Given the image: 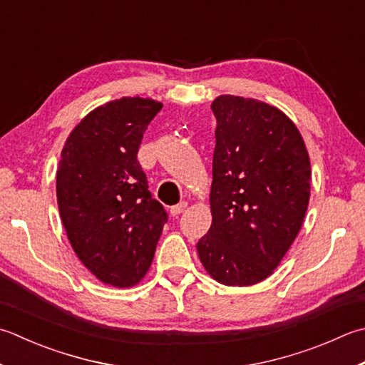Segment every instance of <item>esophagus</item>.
Wrapping results in <instances>:
<instances>
[{
	"mask_svg": "<svg viewBox=\"0 0 365 365\" xmlns=\"http://www.w3.org/2000/svg\"><path fill=\"white\" fill-rule=\"evenodd\" d=\"M187 205H188L187 202H178V204L173 205V207H170V215H173V217L180 215V213H183L185 209H187Z\"/></svg>",
	"mask_w": 365,
	"mask_h": 365,
	"instance_id": "obj_1",
	"label": "esophagus"
}]
</instances>
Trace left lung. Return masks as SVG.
<instances>
[{
    "label": "left lung",
    "mask_w": 365,
    "mask_h": 365,
    "mask_svg": "<svg viewBox=\"0 0 365 365\" xmlns=\"http://www.w3.org/2000/svg\"><path fill=\"white\" fill-rule=\"evenodd\" d=\"M212 110L213 220L196 248L217 282L250 287L274 272L301 230L310 160L301 133L277 107L225 95Z\"/></svg>",
    "instance_id": "left-lung-1"
}]
</instances>
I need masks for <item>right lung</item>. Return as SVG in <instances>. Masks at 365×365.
I'll use <instances>...</instances> for the list:
<instances>
[{
  "label": "right lung",
  "instance_id": "add662e5",
  "mask_svg": "<svg viewBox=\"0 0 365 365\" xmlns=\"http://www.w3.org/2000/svg\"><path fill=\"white\" fill-rule=\"evenodd\" d=\"M163 104L121 98L90 112L63 147L56 199L78 259L112 287L147 274L168 212L148 191L138 150Z\"/></svg>",
  "mask_w": 365,
  "mask_h": 365
}]
</instances>
